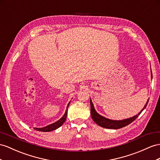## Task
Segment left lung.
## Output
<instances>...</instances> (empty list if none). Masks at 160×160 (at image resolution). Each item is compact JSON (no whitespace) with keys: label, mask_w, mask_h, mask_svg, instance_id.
Segmentation results:
<instances>
[{"label":"left lung","mask_w":160,"mask_h":160,"mask_svg":"<svg viewBox=\"0 0 160 160\" xmlns=\"http://www.w3.org/2000/svg\"><path fill=\"white\" fill-rule=\"evenodd\" d=\"M151 78H152V72H151ZM148 102H149V99L147 100L146 104L144 106V108H143L141 111L138 114H137V115L124 120H113L108 119V118L102 116L100 115V114L98 113L95 109V107H94V105L92 103L91 99H90V103H91V115L93 121L95 122L97 124L103 127V128H108V129H119L130 124V123H132L134 120H136L138 118V116L140 115L141 113L142 112V110L145 109L147 103H148Z\"/></svg>","instance_id":"1"}]
</instances>
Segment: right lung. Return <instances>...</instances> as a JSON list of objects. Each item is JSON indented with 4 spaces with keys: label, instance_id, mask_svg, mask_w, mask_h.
I'll return each mask as SVG.
<instances>
[{
    "label": "right lung",
    "instance_id": "right-lung-1",
    "mask_svg": "<svg viewBox=\"0 0 160 160\" xmlns=\"http://www.w3.org/2000/svg\"><path fill=\"white\" fill-rule=\"evenodd\" d=\"M71 101H69L68 106H67V109L65 111L64 115L62 116V118H61L59 120H57V122L52 123V124H49L48 126H46L44 127H42V128H34V130H38V131H41V132H50V131H52L54 130H56L58 128H59L60 126L63 125V123L66 120L67 118V115H68V108L69 105V103H70Z\"/></svg>",
    "mask_w": 160,
    "mask_h": 160
}]
</instances>
